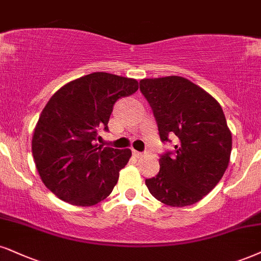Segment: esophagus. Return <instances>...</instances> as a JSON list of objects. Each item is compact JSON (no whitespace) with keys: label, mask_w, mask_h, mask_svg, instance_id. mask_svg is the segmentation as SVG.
<instances>
[{"label":"esophagus","mask_w":261,"mask_h":261,"mask_svg":"<svg viewBox=\"0 0 261 261\" xmlns=\"http://www.w3.org/2000/svg\"><path fill=\"white\" fill-rule=\"evenodd\" d=\"M132 152H133V155L136 156V157H140V156H143V153H141L140 151H137V150H132Z\"/></svg>","instance_id":"esophagus-1"}]
</instances>
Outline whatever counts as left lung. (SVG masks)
<instances>
[{
    "mask_svg": "<svg viewBox=\"0 0 261 261\" xmlns=\"http://www.w3.org/2000/svg\"><path fill=\"white\" fill-rule=\"evenodd\" d=\"M141 94L152 109L162 143L160 172L146 179L150 194L170 207H185L215 188L229 166L232 137L221 106L201 87L180 76L145 79Z\"/></svg>",
    "mask_w": 261,
    "mask_h": 261,
    "instance_id": "1",
    "label": "left lung"
}]
</instances>
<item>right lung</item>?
<instances>
[{
  "label": "right lung",
  "mask_w": 261,
  "mask_h": 261,
  "mask_svg": "<svg viewBox=\"0 0 261 261\" xmlns=\"http://www.w3.org/2000/svg\"><path fill=\"white\" fill-rule=\"evenodd\" d=\"M137 91V80L93 72L62 87L44 106L32 155L42 181L60 199L88 207L111 194L132 151L98 146L96 137L101 128L109 132L116 101Z\"/></svg>",
  "instance_id": "right-lung-1"
}]
</instances>
